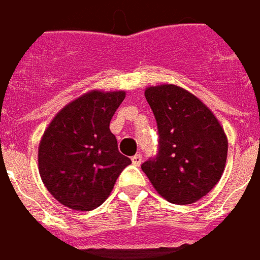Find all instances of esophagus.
I'll use <instances>...</instances> for the list:
<instances>
[{"label": "esophagus", "mask_w": 260, "mask_h": 260, "mask_svg": "<svg viewBox=\"0 0 260 260\" xmlns=\"http://www.w3.org/2000/svg\"><path fill=\"white\" fill-rule=\"evenodd\" d=\"M142 154H135L134 157H132V163L135 164V166H141L142 163Z\"/></svg>", "instance_id": "34e87169"}]
</instances>
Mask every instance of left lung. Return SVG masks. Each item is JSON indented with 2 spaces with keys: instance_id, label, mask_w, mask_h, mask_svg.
Wrapping results in <instances>:
<instances>
[{
  "instance_id": "obj_1",
  "label": "left lung",
  "mask_w": 260,
  "mask_h": 260,
  "mask_svg": "<svg viewBox=\"0 0 260 260\" xmlns=\"http://www.w3.org/2000/svg\"><path fill=\"white\" fill-rule=\"evenodd\" d=\"M158 129V152L142 164L154 189L175 205H189L221 178L229 142L214 114L175 85L145 90Z\"/></svg>"
}]
</instances>
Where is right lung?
I'll return each instance as SVG.
<instances>
[{"label": "right lung", "instance_id": "add662e5", "mask_svg": "<svg viewBox=\"0 0 260 260\" xmlns=\"http://www.w3.org/2000/svg\"><path fill=\"white\" fill-rule=\"evenodd\" d=\"M125 91L91 90L67 104L44 131L39 173L48 192L67 207L89 212L111 193L131 158L118 152L110 121Z\"/></svg>", "mask_w": 260, "mask_h": 260}]
</instances>
